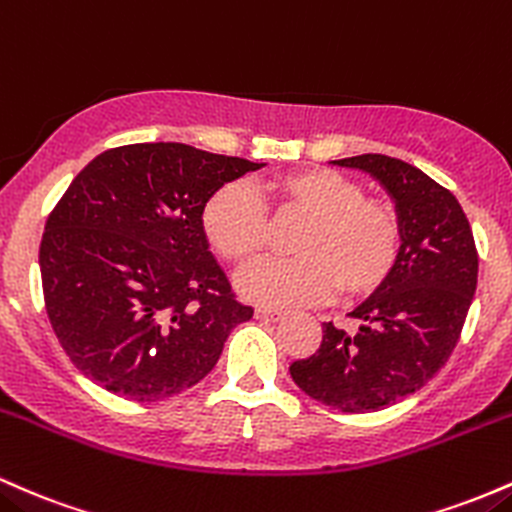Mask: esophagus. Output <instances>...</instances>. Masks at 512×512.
<instances>
[{
  "instance_id": "esophagus-1",
  "label": "esophagus",
  "mask_w": 512,
  "mask_h": 512,
  "mask_svg": "<svg viewBox=\"0 0 512 512\" xmlns=\"http://www.w3.org/2000/svg\"><path fill=\"white\" fill-rule=\"evenodd\" d=\"M283 317L285 314L278 312V309H266V307L256 309V319H261V321H280Z\"/></svg>"
}]
</instances>
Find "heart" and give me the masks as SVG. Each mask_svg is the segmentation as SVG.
<instances>
[{
    "label": "heart",
    "instance_id": "heart-1",
    "mask_svg": "<svg viewBox=\"0 0 512 512\" xmlns=\"http://www.w3.org/2000/svg\"><path fill=\"white\" fill-rule=\"evenodd\" d=\"M278 215L304 217L295 258H266L239 273L249 302L287 309L341 295L358 300L392 278L401 256V220L387 200L324 166L275 176L266 188ZM205 237L229 263H249L266 246L271 217L249 183H227L203 210Z\"/></svg>",
    "mask_w": 512,
    "mask_h": 512
}]
</instances>
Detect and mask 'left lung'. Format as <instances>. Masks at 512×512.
Instances as JSON below:
<instances>
[{
    "mask_svg": "<svg viewBox=\"0 0 512 512\" xmlns=\"http://www.w3.org/2000/svg\"><path fill=\"white\" fill-rule=\"evenodd\" d=\"M333 164L363 169L387 188L404 232L401 256L392 278L350 312L360 329L324 324L319 350L295 360L290 375L331 409L380 411L418 392L447 363L474 300L479 254L462 205L421 169L387 154Z\"/></svg>",
    "mask_w": 512,
    "mask_h": 512,
    "instance_id": "left-lung-1",
    "label": "left lung"
}]
</instances>
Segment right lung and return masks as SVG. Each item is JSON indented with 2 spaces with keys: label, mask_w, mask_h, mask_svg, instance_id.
<instances>
[{
  "label": "right lung",
  "mask_w": 512,
  "mask_h": 512,
  "mask_svg": "<svg viewBox=\"0 0 512 512\" xmlns=\"http://www.w3.org/2000/svg\"><path fill=\"white\" fill-rule=\"evenodd\" d=\"M261 166L140 142L79 171L40 241L45 312L79 372L132 401H162L208 375L254 309L212 258L203 210Z\"/></svg>",
  "instance_id": "obj_1"
}]
</instances>
